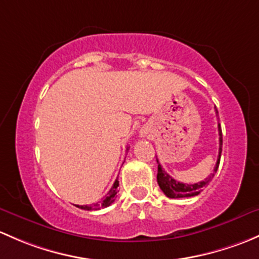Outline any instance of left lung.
Here are the masks:
<instances>
[{"mask_svg":"<svg viewBox=\"0 0 259 259\" xmlns=\"http://www.w3.org/2000/svg\"><path fill=\"white\" fill-rule=\"evenodd\" d=\"M215 113L218 116V111L215 110ZM218 135H220V151H218V158L217 163H215L213 173H210L209 177H207L204 181H201L198 183H194V185H187V183H182L176 181L175 178H172L168 173L166 172L162 166L159 164V161L157 159V163H158V172H157V182H158L159 188L162 189L164 194L169 198H185V197H194L198 196L203 188L212 181V178L214 177V173L217 172L218 166H220V159H221V153H222V130H221V124L218 123Z\"/></svg>","mask_w":259,"mask_h":259,"instance_id":"1","label":"left lung"}]
</instances>
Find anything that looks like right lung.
<instances>
[{"label":"right lung","instance_id":"add662e5","mask_svg":"<svg viewBox=\"0 0 259 259\" xmlns=\"http://www.w3.org/2000/svg\"><path fill=\"white\" fill-rule=\"evenodd\" d=\"M118 185H119L118 180L114 181L113 186H112V188L108 191V193L103 197L102 201L97 202V203L89 204V206H77V207L81 209H84V210H97L101 208H106V207H108L110 204H112L114 202V197H116V194H117V187H118Z\"/></svg>","mask_w":259,"mask_h":259}]
</instances>
